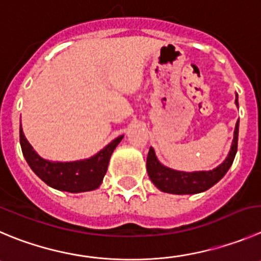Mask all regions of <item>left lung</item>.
I'll list each match as a JSON object with an SVG mask.
<instances>
[{
	"label": "left lung",
	"mask_w": 261,
	"mask_h": 261,
	"mask_svg": "<svg viewBox=\"0 0 261 261\" xmlns=\"http://www.w3.org/2000/svg\"><path fill=\"white\" fill-rule=\"evenodd\" d=\"M236 104L238 106L237 97H236ZM238 125H240V122L236 123L234 139H233L229 154L220 166L211 170V171L181 172L167 169L158 162L154 150H153V148H150L147 157V171L153 184L160 191L174 194H193L207 191L214 184H216L232 166L236 153H237Z\"/></svg>",
	"instance_id": "8db88e82"
}]
</instances>
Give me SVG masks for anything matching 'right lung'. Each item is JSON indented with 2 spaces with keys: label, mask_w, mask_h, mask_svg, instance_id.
I'll return each mask as SVG.
<instances>
[{
  "label": "right lung",
  "mask_w": 261,
  "mask_h": 261,
  "mask_svg": "<svg viewBox=\"0 0 261 261\" xmlns=\"http://www.w3.org/2000/svg\"><path fill=\"white\" fill-rule=\"evenodd\" d=\"M122 138L123 135L116 138L104 149H101L97 154L89 160L65 162V164L48 162V161L42 160L32 149L20 126L21 152L29 167L47 186L59 189V191L70 192V193L94 191L100 186L108 169L112 153L116 149L118 143L122 140Z\"/></svg>",
  "instance_id": "1"
}]
</instances>
